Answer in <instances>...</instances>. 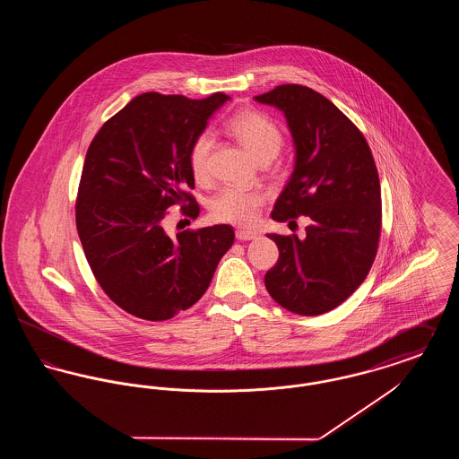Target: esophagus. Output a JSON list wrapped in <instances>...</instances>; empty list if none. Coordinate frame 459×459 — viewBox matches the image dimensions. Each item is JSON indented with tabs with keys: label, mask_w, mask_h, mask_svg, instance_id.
Segmentation results:
<instances>
[{
	"label": "esophagus",
	"mask_w": 459,
	"mask_h": 459,
	"mask_svg": "<svg viewBox=\"0 0 459 459\" xmlns=\"http://www.w3.org/2000/svg\"><path fill=\"white\" fill-rule=\"evenodd\" d=\"M236 238L238 240H253L258 238L256 230H249V229H238L236 230Z\"/></svg>",
	"instance_id": "obj_1"
}]
</instances>
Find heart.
Instances as JSON below:
<instances>
[{"label":"heart","instance_id":"b5f03b06","mask_svg":"<svg viewBox=\"0 0 459 459\" xmlns=\"http://www.w3.org/2000/svg\"><path fill=\"white\" fill-rule=\"evenodd\" d=\"M227 129L258 161L264 158H273L282 146L281 129L273 120L256 109H240L227 122ZM212 146L213 137L208 131L197 134L191 144L189 169L199 184H204L210 178ZM264 199L266 196L258 189L229 186L210 201V213L219 221L251 225L258 217Z\"/></svg>","mask_w":459,"mask_h":459}]
</instances>
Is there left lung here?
<instances>
[{"label":"left lung","mask_w":459,"mask_h":459,"mask_svg":"<svg viewBox=\"0 0 459 459\" xmlns=\"http://www.w3.org/2000/svg\"><path fill=\"white\" fill-rule=\"evenodd\" d=\"M255 100L284 113L296 150L272 219L309 220L305 239L268 234L279 260L264 285L285 309L316 316L344 303L370 272L382 227L378 172L363 134L320 92L284 84Z\"/></svg>","instance_id":"left-lung-1"}]
</instances>
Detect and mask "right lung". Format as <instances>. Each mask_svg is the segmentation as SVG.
Masks as SVG:
<instances>
[{
  "instance_id": "1",
  "label": "right lung",
  "mask_w": 459,
  "mask_h": 459,
  "mask_svg": "<svg viewBox=\"0 0 459 459\" xmlns=\"http://www.w3.org/2000/svg\"><path fill=\"white\" fill-rule=\"evenodd\" d=\"M230 96L206 100L144 92L100 129L89 146L75 204L77 232L89 266L115 305L161 322L206 292L234 229L220 223L172 239L163 220L182 204L199 215L189 150Z\"/></svg>"
}]
</instances>
